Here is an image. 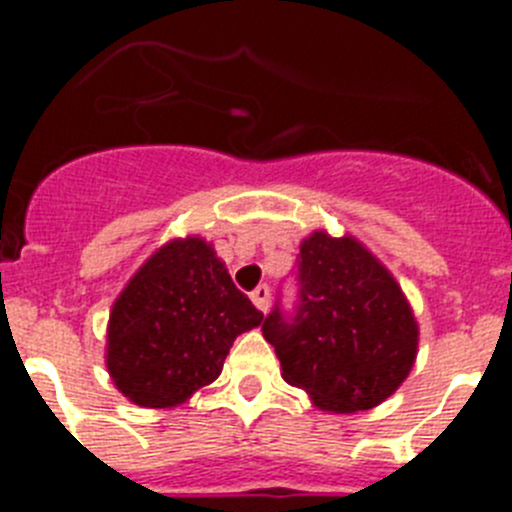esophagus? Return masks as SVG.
<instances>
[{
  "label": "esophagus",
  "mask_w": 512,
  "mask_h": 512,
  "mask_svg": "<svg viewBox=\"0 0 512 512\" xmlns=\"http://www.w3.org/2000/svg\"><path fill=\"white\" fill-rule=\"evenodd\" d=\"M269 297H271V292H269V287H266V284H259V287H256V289H253V292H251L253 305L259 307L261 312L269 310Z\"/></svg>",
  "instance_id": "obj_1"
}]
</instances>
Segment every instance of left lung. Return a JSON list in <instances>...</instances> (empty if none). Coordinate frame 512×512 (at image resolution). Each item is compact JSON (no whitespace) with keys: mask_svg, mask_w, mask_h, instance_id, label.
<instances>
[{"mask_svg":"<svg viewBox=\"0 0 512 512\" xmlns=\"http://www.w3.org/2000/svg\"><path fill=\"white\" fill-rule=\"evenodd\" d=\"M300 307L266 315L284 382L328 413H364L395 395L418 356V320L390 269L359 238L312 230L297 259Z\"/></svg>","mask_w":512,"mask_h":512,"instance_id":"8db88e82","label":"left lung"}]
</instances>
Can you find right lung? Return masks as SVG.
Masks as SVG:
<instances>
[{"instance_id": "right-lung-1", "label": "right lung", "mask_w": 512, "mask_h": 512, "mask_svg": "<svg viewBox=\"0 0 512 512\" xmlns=\"http://www.w3.org/2000/svg\"><path fill=\"white\" fill-rule=\"evenodd\" d=\"M261 320L212 243L174 238L112 302L104 364L133 405L176 408L220 377L235 338Z\"/></svg>"}]
</instances>
